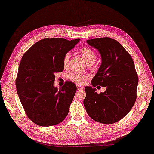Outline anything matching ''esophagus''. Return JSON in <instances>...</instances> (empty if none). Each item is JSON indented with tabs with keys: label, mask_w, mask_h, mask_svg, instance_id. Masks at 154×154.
Masks as SVG:
<instances>
[{
	"label": "esophagus",
	"mask_w": 154,
	"mask_h": 154,
	"mask_svg": "<svg viewBox=\"0 0 154 154\" xmlns=\"http://www.w3.org/2000/svg\"><path fill=\"white\" fill-rule=\"evenodd\" d=\"M77 90H82V89H84V87L81 85H79V84H77Z\"/></svg>",
	"instance_id": "34e87169"
}]
</instances>
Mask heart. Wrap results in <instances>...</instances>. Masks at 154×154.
Here are the masks:
<instances>
[{"label":"heart","instance_id":"b5f03b06","mask_svg":"<svg viewBox=\"0 0 154 154\" xmlns=\"http://www.w3.org/2000/svg\"><path fill=\"white\" fill-rule=\"evenodd\" d=\"M79 52L83 58L88 65H91L96 61V54L95 51L89 47H82L79 50ZM70 54L67 53L65 54L63 59V65L65 68H67L68 66L69 60H70ZM68 79L71 81L77 84H84L85 83L88 79V76L86 75H82L78 72H71L68 75Z\"/></svg>","mask_w":154,"mask_h":154}]
</instances>
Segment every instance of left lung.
I'll list each match as a JSON object with an SVG mask.
<instances>
[{"label":"left lung","mask_w":154,"mask_h":154,"mask_svg":"<svg viewBox=\"0 0 154 154\" xmlns=\"http://www.w3.org/2000/svg\"><path fill=\"white\" fill-rule=\"evenodd\" d=\"M101 55V66L93 78L94 87L86 86L84 105L88 116L99 123L111 124L123 119L137 98L138 77L130 54L118 41L110 38L86 40ZM106 87L97 94L95 87Z\"/></svg>","instance_id":"8db88e82"}]
</instances>
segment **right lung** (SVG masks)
<instances>
[{
	"label": "right lung",
	"instance_id": "obj_1",
	"mask_svg": "<svg viewBox=\"0 0 154 154\" xmlns=\"http://www.w3.org/2000/svg\"><path fill=\"white\" fill-rule=\"evenodd\" d=\"M80 40L45 38L30 47L19 64L16 87L19 100L30 119L40 126L58 124L68 115L76 85L67 81L54 86L56 72L64 70L63 59Z\"/></svg>",
	"mask_w": 154,
	"mask_h": 154
}]
</instances>
